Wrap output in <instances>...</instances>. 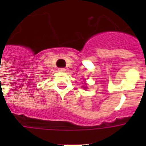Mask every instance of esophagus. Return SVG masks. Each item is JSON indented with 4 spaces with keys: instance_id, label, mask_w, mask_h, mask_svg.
<instances>
[{
    "instance_id": "obj_1",
    "label": "esophagus",
    "mask_w": 146,
    "mask_h": 146,
    "mask_svg": "<svg viewBox=\"0 0 146 146\" xmlns=\"http://www.w3.org/2000/svg\"><path fill=\"white\" fill-rule=\"evenodd\" d=\"M58 70L61 72H64V71H66V69L65 68H58Z\"/></svg>"
}]
</instances>
